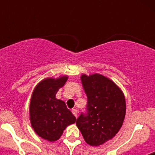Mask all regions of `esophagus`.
<instances>
[{
    "label": "esophagus",
    "instance_id": "obj_1",
    "mask_svg": "<svg viewBox=\"0 0 155 155\" xmlns=\"http://www.w3.org/2000/svg\"><path fill=\"white\" fill-rule=\"evenodd\" d=\"M71 112H72V113L74 115V116L77 118V116H78V110H77V109H72V110H71Z\"/></svg>",
    "mask_w": 155,
    "mask_h": 155
}]
</instances>
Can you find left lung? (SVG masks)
Returning <instances> with one entry per match:
<instances>
[{
  "mask_svg": "<svg viewBox=\"0 0 155 155\" xmlns=\"http://www.w3.org/2000/svg\"><path fill=\"white\" fill-rule=\"evenodd\" d=\"M87 98V113L77 119L76 125L87 144L99 146L113 139L126 116L124 94L114 81L100 74L81 76Z\"/></svg>",
  "mask_w": 155,
  "mask_h": 155,
  "instance_id": "left-lung-1",
  "label": "left lung"
}]
</instances>
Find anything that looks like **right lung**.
I'll use <instances>...</instances> for the list:
<instances>
[{"label":"right lung","mask_w":155,"mask_h":155,"mask_svg":"<svg viewBox=\"0 0 155 155\" xmlns=\"http://www.w3.org/2000/svg\"><path fill=\"white\" fill-rule=\"evenodd\" d=\"M68 79V75L57 78H46L38 83L31 94L29 105L31 126L38 136L48 141L60 139L66 127L76 122L65 102L56 98L57 91Z\"/></svg>","instance_id":"1"}]
</instances>
